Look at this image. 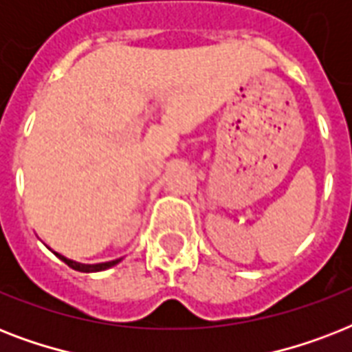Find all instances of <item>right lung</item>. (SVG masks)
I'll return each mask as SVG.
<instances>
[{
  "label": "right lung",
  "instance_id": "obj_1",
  "mask_svg": "<svg viewBox=\"0 0 352 352\" xmlns=\"http://www.w3.org/2000/svg\"><path fill=\"white\" fill-rule=\"evenodd\" d=\"M54 256L60 257L65 265H69L71 268H74V270H78V272H100V270H107V268L115 267L117 263H120L122 259H115V261H106V263H96V265H84V263H78V261H73V259H67L65 256H62V254H58V252H54Z\"/></svg>",
  "mask_w": 352,
  "mask_h": 352
}]
</instances>
